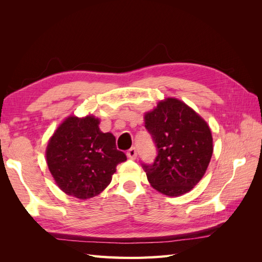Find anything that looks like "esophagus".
I'll list each match as a JSON object with an SVG mask.
<instances>
[{
  "instance_id": "obj_1",
  "label": "esophagus",
  "mask_w": 262,
  "mask_h": 262,
  "mask_svg": "<svg viewBox=\"0 0 262 262\" xmlns=\"http://www.w3.org/2000/svg\"><path fill=\"white\" fill-rule=\"evenodd\" d=\"M126 156H128L130 160H136V158H137V148L131 147L130 149H128V152H126Z\"/></svg>"
}]
</instances>
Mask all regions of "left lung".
<instances>
[{
  "instance_id": "1",
  "label": "left lung",
  "mask_w": 262,
  "mask_h": 262,
  "mask_svg": "<svg viewBox=\"0 0 262 262\" xmlns=\"http://www.w3.org/2000/svg\"><path fill=\"white\" fill-rule=\"evenodd\" d=\"M157 148L153 164H142L150 186L166 195L190 191L201 180L213 153L208 123L176 98L158 102L144 116Z\"/></svg>"
}]
</instances>
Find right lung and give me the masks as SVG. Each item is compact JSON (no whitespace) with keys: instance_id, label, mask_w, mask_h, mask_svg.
Segmentation results:
<instances>
[{"instance_id":"obj_1","label":"right lung","mask_w":262,"mask_h":262,"mask_svg":"<svg viewBox=\"0 0 262 262\" xmlns=\"http://www.w3.org/2000/svg\"><path fill=\"white\" fill-rule=\"evenodd\" d=\"M99 119L69 117L50 139L47 164L58 187L85 200L99 194L112 181L118 164L126 156L117 149L112 133L99 130Z\"/></svg>"}]
</instances>
